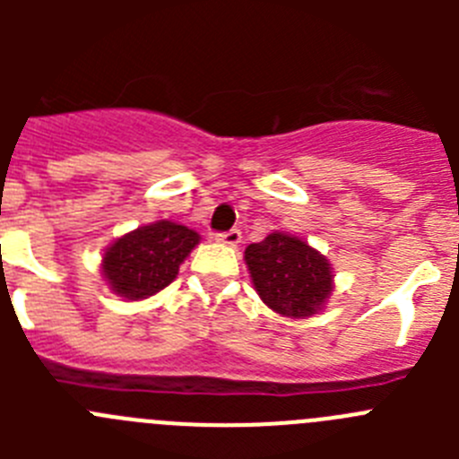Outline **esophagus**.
Here are the masks:
<instances>
[{
  "instance_id": "1",
  "label": "esophagus",
  "mask_w": 459,
  "mask_h": 459,
  "mask_svg": "<svg viewBox=\"0 0 459 459\" xmlns=\"http://www.w3.org/2000/svg\"><path fill=\"white\" fill-rule=\"evenodd\" d=\"M218 241L227 243V246H238V243H241V232H238V230L222 232V234H218Z\"/></svg>"
}]
</instances>
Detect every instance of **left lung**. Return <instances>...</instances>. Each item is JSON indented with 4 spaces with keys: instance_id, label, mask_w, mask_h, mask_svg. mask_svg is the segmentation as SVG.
Wrapping results in <instances>:
<instances>
[{
    "instance_id": "1",
    "label": "left lung",
    "mask_w": 459,
    "mask_h": 459,
    "mask_svg": "<svg viewBox=\"0 0 459 459\" xmlns=\"http://www.w3.org/2000/svg\"><path fill=\"white\" fill-rule=\"evenodd\" d=\"M246 264L262 301L287 317H307L331 294V264L307 243L273 232L246 248Z\"/></svg>"
}]
</instances>
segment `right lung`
Returning <instances> with one entry per match:
<instances>
[{"label": "right lung", "mask_w": 459, "mask_h": 459, "mask_svg": "<svg viewBox=\"0 0 459 459\" xmlns=\"http://www.w3.org/2000/svg\"><path fill=\"white\" fill-rule=\"evenodd\" d=\"M197 243L200 237L188 227L169 221L153 222L109 246L103 273L117 294L137 301L168 287Z\"/></svg>", "instance_id": "obj_1"}]
</instances>
